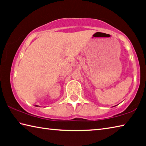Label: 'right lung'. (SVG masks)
<instances>
[{
	"label": "right lung",
	"mask_w": 146,
	"mask_h": 146,
	"mask_svg": "<svg viewBox=\"0 0 146 146\" xmlns=\"http://www.w3.org/2000/svg\"><path fill=\"white\" fill-rule=\"evenodd\" d=\"M36 107H38V105H36Z\"/></svg>",
	"instance_id": "obj_1"
}]
</instances>
